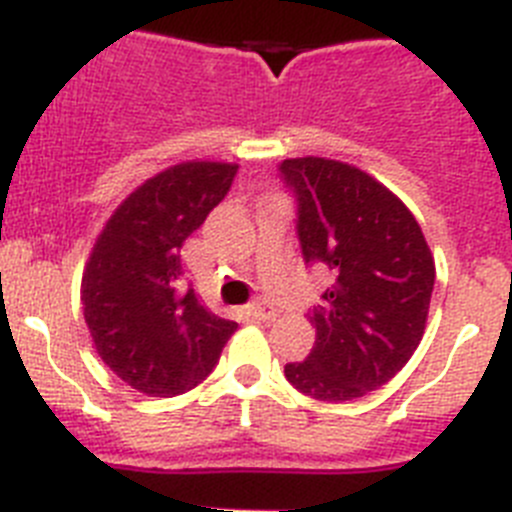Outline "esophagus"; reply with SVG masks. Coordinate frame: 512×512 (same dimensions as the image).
<instances>
[{
    "label": "esophagus",
    "instance_id": "34e87169",
    "mask_svg": "<svg viewBox=\"0 0 512 512\" xmlns=\"http://www.w3.org/2000/svg\"><path fill=\"white\" fill-rule=\"evenodd\" d=\"M246 312H248V315H251V318H256V320H271V318H274V310H271V305L266 300L248 302Z\"/></svg>",
    "mask_w": 512,
    "mask_h": 512
}]
</instances>
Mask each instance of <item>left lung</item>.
Returning <instances> with one entry per match:
<instances>
[{
    "label": "left lung",
    "instance_id": "obj_1",
    "mask_svg": "<svg viewBox=\"0 0 512 512\" xmlns=\"http://www.w3.org/2000/svg\"><path fill=\"white\" fill-rule=\"evenodd\" d=\"M279 179L295 197L302 259L333 277L307 312L315 346L284 374L315 400H359L418 348L436 284L433 256L408 207L364 171L307 156L282 161Z\"/></svg>",
    "mask_w": 512,
    "mask_h": 512
}]
</instances>
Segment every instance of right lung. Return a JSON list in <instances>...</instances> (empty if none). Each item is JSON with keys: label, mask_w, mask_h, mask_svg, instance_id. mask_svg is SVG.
Instances as JSON below:
<instances>
[{"label": "right lung", "mask_w": 512, "mask_h": 512, "mask_svg": "<svg viewBox=\"0 0 512 512\" xmlns=\"http://www.w3.org/2000/svg\"><path fill=\"white\" fill-rule=\"evenodd\" d=\"M235 174V164L212 161L171 166L135 189L94 243L81 279L84 320L97 354L133 390H192L238 328L197 300L179 259Z\"/></svg>", "instance_id": "1"}]
</instances>
